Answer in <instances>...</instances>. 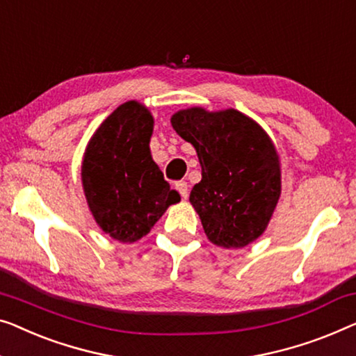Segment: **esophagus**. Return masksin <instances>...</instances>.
I'll list each match as a JSON object with an SVG mask.
<instances>
[{
	"instance_id": "esophagus-1",
	"label": "esophagus",
	"mask_w": 356,
	"mask_h": 356,
	"mask_svg": "<svg viewBox=\"0 0 356 356\" xmlns=\"http://www.w3.org/2000/svg\"><path fill=\"white\" fill-rule=\"evenodd\" d=\"M189 186H188V183L186 181H178L177 183V189H178V193L179 194H181V197H184V199H186L188 197V189Z\"/></svg>"
}]
</instances>
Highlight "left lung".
<instances>
[{"label": "left lung", "mask_w": 356, "mask_h": 356, "mask_svg": "<svg viewBox=\"0 0 356 356\" xmlns=\"http://www.w3.org/2000/svg\"><path fill=\"white\" fill-rule=\"evenodd\" d=\"M172 127L197 152L202 179L189 202L207 238L241 249L266 229L281 195V167L275 144L259 123L239 111H178Z\"/></svg>", "instance_id": "left-lung-1"}]
</instances>
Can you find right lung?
Listing matches in <instances>:
<instances>
[{"label":"right lung","instance_id":"1","mask_svg":"<svg viewBox=\"0 0 356 356\" xmlns=\"http://www.w3.org/2000/svg\"><path fill=\"white\" fill-rule=\"evenodd\" d=\"M154 118L138 101L118 106L85 151L81 183L99 228L120 242L146 236L168 205L179 202L152 161Z\"/></svg>","mask_w":356,"mask_h":356}]
</instances>
